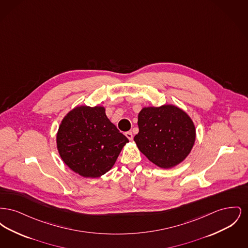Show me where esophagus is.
Listing matches in <instances>:
<instances>
[{"label": "esophagus", "instance_id": "esophagus-1", "mask_svg": "<svg viewBox=\"0 0 248 248\" xmlns=\"http://www.w3.org/2000/svg\"><path fill=\"white\" fill-rule=\"evenodd\" d=\"M125 137H126L129 140H133V134H132V132H126V133H125Z\"/></svg>", "mask_w": 248, "mask_h": 248}]
</instances>
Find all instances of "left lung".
<instances>
[{
	"instance_id": "8db88e82",
	"label": "left lung",
	"mask_w": 248,
	"mask_h": 248,
	"mask_svg": "<svg viewBox=\"0 0 248 248\" xmlns=\"http://www.w3.org/2000/svg\"><path fill=\"white\" fill-rule=\"evenodd\" d=\"M138 125L140 131L134 140L139 150L164 169L182 163L196 140L193 121L185 110L173 104L142 108Z\"/></svg>"
}]
</instances>
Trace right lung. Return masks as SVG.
Returning <instances> with one entry per match:
<instances>
[{
    "label": "right lung",
    "instance_id": "add662e5",
    "mask_svg": "<svg viewBox=\"0 0 248 248\" xmlns=\"http://www.w3.org/2000/svg\"><path fill=\"white\" fill-rule=\"evenodd\" d=\"M103 106L75 107L57 133L59 156L81 177L95 178L109 171L129 140L107 117Z\"/></svg>",
    "mask_w": 248,
    "mask_h": 248
}]
</instances>
